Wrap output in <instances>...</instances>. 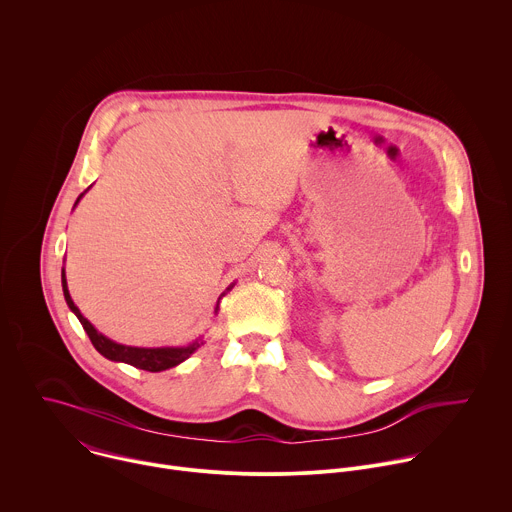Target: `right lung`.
Returning a JSON list of instances; mask_svg holds the SVG:
<instances>
[{
	"label": "right lung",
	"mask_w": 512,
	"mask_h": 512,
	"mask_svg": "<svg viewBox=\"0 0 512 512\" xmlns=\"http://www.w3.org/2000/svg\"><path fill=\"white\" fill-rule=\"evenodd\" d=\"M62 287H64V297H66V303L68 307L76 313V317L80 319L84 331L88 333L92 346L108 360L112 362H124V364H130L138 370H146V372H162V370H168V368H175L179 366L181 362H185L197 348H201L203 342H195L187 348H130V346H120L116 342H112V339L104 337L102 333H98L94 329V325L80 313V309L74 305L70 293H68V285H66V277L62 273Z\"/></svg>",
	"instance_id": "right-lung-1"
}]
</instances>
